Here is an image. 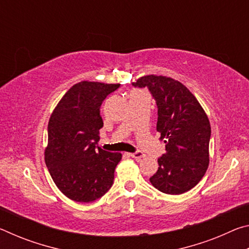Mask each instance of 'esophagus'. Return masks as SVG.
<instances>
[{"instance_id":"34e87169","label":"esophagus","mask_w":249,"mask_h":249,"mask_svg":"<svg viewBox=\"0 0 249 249\" xmlns=\"http://www.w3.org/2000/svg\"><path fill=\"white\" fill-rule=\"evenodd\" d=\"M130 156H132V157H133V158H135V159L141 160L142 158H144V157H145V154H144V153H142V151H136V153L130 154Z\"/></svg>"}]
</instances>
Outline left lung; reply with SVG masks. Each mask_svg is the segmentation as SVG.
<instances>
[{"label":"left lung","mask_w":249,"mask_h":249,"mask_svg":"<svg viewBox=\"0 0 249 249\" xmlns=\"http://www.w3.org/2000/svg\"><path fill=\"white\" fill-rule=\"evenodd\" d=\"M147 87L158 107L157 132L166 142L158 170L149 181L167 195H181L200 182L209 167L211 125L187 87L167 75L148 74L133 83Z\"/></svg>","instance_id":"obj_1"}]
</instances>
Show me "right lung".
I'll list each match as a JSON object with an SVG mask.
<instances>
[{
	"instance_id": "1",
	"label": "right lung",
	"mask_w": 249,
	"mask_h": 249,
	"mask_svg": "<svg viewBox=\"0 0 249 249\" xmlns=\"http://www.w3.org/2000/svg\"><path fill=\"white\" fill-rule=\"evenodd\" d=\"M120 83L81 81L66 92L50 115L45 162L54 184L69 199L92 202L107 192L121 153L96 147L101 104Z\"/></svg>"
}]
</instances>
